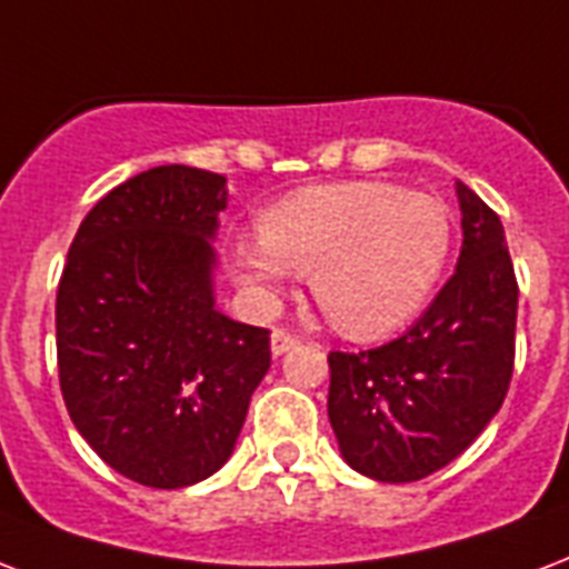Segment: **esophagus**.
Returning <instances> with one entry per match:
<instances>
[{
  "label": "esophagus",
  "instance_id": "34e87169",
  "mask_svg": "<svg viewBox=\"0 0 569 569\" xmlns=\"http://www.w3.org/2000/svg\"><path fill=\"white\" fill-rule=\"evenodd\" d=\"M301 342V337L292 331H286V328H277L274 333H271V352L274 355H283L289 352V349H295Z\"/></svg>",
  "mask_w": 569,
  "mask_h": 569
}]
</instances>
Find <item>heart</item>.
Segmentation results:
<instances>
[{"label": "heart", "instance_id": "heart-1", "mask_svg": "<svg viewBox=\"0 0 569 569\" xmlns=\"http://www.w3.org/2000/svg\"><path fill=\"white\" fill-rule=\"evenodd\" d=\"M453 220L423 190L340 181L295 190L259 214V236L236 238L229 271L271 301L286 280L310 274L319 310L349 337L397 331L427 303L448 262Z\"/></svg>", "mask_w": 569, "mask_h": 569}]
</instances>
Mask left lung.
Returning <instances> with one entry per match:
<instances>
[{
	"label": "left lung",
	"mask_w": 569,
	"mask_h": 569,
	"mask_svg": "<svg viewBox=\"0 0 569 569\" xmlns=\"http://www.w3.org/2000/svg\"><path fill=\"white\" fill-rule=\"evenodd\" d=\"M462 250L427 313L367 352H331L328 418L342 459L381 483H411L462 453L496 418L516 352V286L505 227L457 181Z\"/></svg>",
	"instance_id": "left-lung-1"
}]
</instances>
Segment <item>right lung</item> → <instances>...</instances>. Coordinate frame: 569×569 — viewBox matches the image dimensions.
Listing matches in <instances>:
<instances>
[{"mask_svg":"<svg viewBox=\"0 0 569 569\" xmlns=\"http://www.w3.org/2000/svg\"><path fill=\"white\" fill-rule=\"evenodd\" d=\"M227 179L154 167L86 214L56 295L59 385L73 427L128 480L199 483L236 450L271 367L266 328L217 310Z\"/></svg>","mask_w":569,"mask_h":569,"instance_id":"right-lung-1","label":"right lung"}]
</instances>
